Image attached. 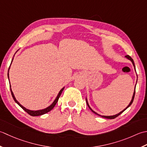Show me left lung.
<instances>
[{
	"mask_svg": "<svg viewBox=\"0 0 147 147\" xmlns=\"http://www.w3.org/2000/svg\"><path fill=\"white\" fill-rule=\"evenodd\" d=\"M125 58H127L129 60H130L131 62H132V63H133V66H134V70H135V71H136V68H135V65H134V61H133V59H132V58H131V56H129V55H126L125 56ZM137 80H138V79H137ZM136 82H137V81H136ZM135 89H136V86H135V88H134V93H133V97H132V100H131V102L129 103V104L128 105V106L125 108V109H124L123 110H122V111H121V112H119V113H117V114H116V115H110V116H105V115H100V114H98V113H97L96 112H95L94 110H92V109L90 107V106L89 105V103H88V100H87V98H86V103H87V105H88V106L89 107V109H90V110H91V111L93 112V113H94L95 114H96V115H99V116H101V117H103V118H106V119H115V117H118L120 114H121V113L123 112L124 110H126L127 108L129 107H130L131 106V105L132 104V103H133V100H134V95H135Z\"/></svg>",
	"mask_w": 147,
	"mask_h": 147,
	"instance_id": "8db88e82",
	"label": "left lung"
}]
</instances>
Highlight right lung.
<instances>
[{"label":"right lung","instance_id":"right-lung-1","mask_svg":"<svg viewBox=\"0 0 147 147\" xmlns=\"http://www.w3.org/2000/svg\"><path fill=\"white\" fill-rule=\"evenodd\" d=\"M13 59H12L11 63H11H12V62H13ZM11 65H10V66H11ZM9 69H10V67H9V68L8 73H7V76H8L9 81ZM64 88H65V87H64V88H63L61 89V90L59 91V93H58V96H56V99L55 100V101H54L53 102V103H52L51 105H49L48 107H47V108H46V109H44L38 110H28V109H26L25 107H24L23 106H22V105H21V104L18 102V101L16 100V98H15L13 91H12V89H11V84H10V89H11V94H12V96H13V99H14V101H15V102H16L18 105H19L21 108H22V109H23L24 110H25V112H27V113H28V114L30 115L31 116H39V115H44V114H45V113H47V112H50L51 110L53 109V108L55 107V106L56 105V104L57 103V102H58V100H59V96H61V92H63V91Z\"/></svg>","mask_w":147,"mask_h":147}]
</instances>
